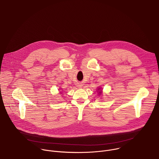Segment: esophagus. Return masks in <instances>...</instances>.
Instances as JSON below:
<instances>
[{
  "instance_id": "obj_1",
  "label": "esophagus",
  "mask_w": 159,
  "mask_h": 159,
  "mask_svg": "<svg viewBox=\"0 0 159 159\" xmlns=\"http://www.w3.org/2000/svg\"><path fill=\"white\" fill-rule=\"evenodd\" d=\"M77 87H82V85L79 84V85H77Z\"/></svg>"
}]
</instances>
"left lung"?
<instances>
[{"instance_id": "left-lung-1", "label": "left lung", "mask_w": 159, "mask_h": 159, "mask_svg": "<svg viewBox=\"0 0 159 159\" xmlns=\"http://www.w3.org/2000/svg\"><path fill=\"white\" fill-rule=\"evenodd\" d=\"M97 93H98V94L99 96L101 95V94L102 93V89L101 87H98V89L97 90Z\"/></svg>"}]
</instances>
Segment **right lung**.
Segmentation results:
<instances>
[{
	"label": "right lung",
	"instance_id": "1",
	"mask_svg": "<svg viewBox=\"0 0 159 159\" xmlns=\"http://www.w3.org/2000/svg\"><path fill=\"white\" fill-rule=\"evenodd\" d=\"M63 91H64V90H60V94H61Z\"/></svg>",
	"mask_w": 159,
	"mask_h": 159
}]
</instances>
